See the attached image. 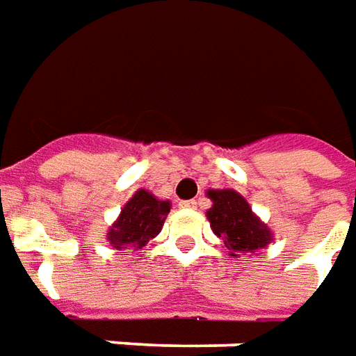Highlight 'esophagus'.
I'll use <instances>...</instances> for the list:
<instances>
[{
	"label": "esophagus",
	"instance_id": "esophagus-1",
	"mask_svg": "<svg viewBox=\"0 0 356 356\" xmlns=\"http://www.w3.org/2000/svg\"><path fill=\"white\" fill-rule=\"evenodd\" d=\"M182 209H197V201L195 199H188V201H180Z\"/></svg>",
	"mask_w": 356,
	"mask_h": 356
}]
</instances>
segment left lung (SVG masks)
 Masks as SVG:
<instances>
[{
  "instance_id": "8db88e82",
  "label": "left lung",
  "mask_w": 356,
  "mask_h": 356,
  "mask_svg": "<svg viewBox=\"0 0 356 356\" xmlns=\"http://www.w3.org/2000/svg\"><path fill=\"white\" fill-rule=\"evenodd\" d=\"M213 207L207 211L211 228L224 239L232 257L238 253H257L272 241L270 228L251 211L243 195L234 190H209Z\"/></svg>"
}]
</instances>
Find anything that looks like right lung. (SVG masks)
<instances>
[{
	"instance_id": "obj_1",
	"label": "right lung",
	"mask_w": 356,
	"mask_h": 356,
	"mask_svg": "<svg viewBox=\"0 0 356 356\" xmlns=\"http://www.w3.org/2000/svg\"><path fill=\"white\" fill-rule=\"evenodd\" d=\"M168 213L170 201H161L151 191L138 190L122 207L120 216L109 228L107 239L117 251H138L161 232Z\"/></svg>"
}]
</instances>
